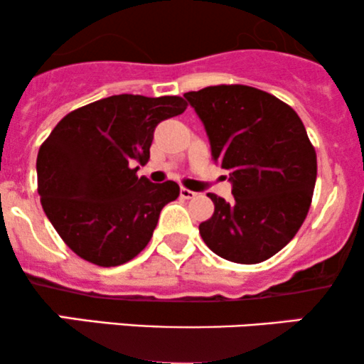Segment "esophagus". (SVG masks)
Instances as JSON below:
<instances>
[{"label":"esophagus","mask_w":364,"mask_h":364,"mask_svg":"<svg viewBox=\"0 0 364 364\" xmlns=\"http://www.w3.org/2000/svg\"><path fill=\"white\" fill-rule=\"evenodd\" d=\"M196 196H198V194H196L194 191L186 189V187H182V189H181V198H182V199H194Z\"/></svg>","instance_id":"obj_1"}]
</instances>
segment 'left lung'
<instances>
[{
	"instance_id": "obj_1",
	"label": "left lung",
	"mask_w": 364,
	"mask_h": 364,
	"mask_svg": "<svg viewBox=\"0 0 364 364\" xmlns=\"http://www.w3.org/2000/svg\"><path fill=\"white\" fill-rule=\"evenodd\" d=\"M204 124L211 155L228 170L232 203L208 194L215 213L199 233L216 255L259 264L293 240L317 181V155L298 114L271 93L218 85L183 95Z\"/></svg>"
}]
</instances>
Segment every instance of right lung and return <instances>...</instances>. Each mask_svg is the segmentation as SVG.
<instances>
[{
  "label": "right lung",
  "mask_w": 364,
  "mask_h": 364,
  "mask_svg": "<svg viewBox=\"0 0 364 364\" xmlns=\"http://www.w3.org/2000/svg\"><path fill=\"white\" fill-rule=\"evenodd\" d=\"M187 109L182 97L112 95L64 115L37 155L42 208L70 249L88 262L115 267L134 259L156 228L173 181L138 177L155 127Z\"/></svg>",
  "instance_id": "obj_1"
}]
</instances>
